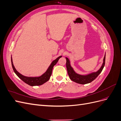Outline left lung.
<instances>
[{"instance_id":"left-lung-1","label":"left lung","mask_w":121,"mask_h":121,"mask_svg":"<svg viewBox=\"0 0 121 121\" xmlns=\"http://www.w3.org/2000/svg\"><path fill=\"white\" fill-rule=\"evenodd\" d=\"M66 58V67L68 71V74L69 78L72 81H74L77 83L80 84H86L89 83L93 81L94 79L96 78L100 74V73L103 69L105 60V53L103 60V63H102L100 68L96 72L91 73L90 74H88L86 75H80L77 73L74 69L71 66L70 61L68 57H65Z\"/></svg>"}]
</instances>
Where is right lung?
Listing matches in <instances>:
<instances>
[{"mask_svg": "<svg viewBox=\"0 0 121 121\" xmlns=\"http://www.w3.org/2000/svg\"><path fill=\"white\" fill-rule=\"evenodd\" d=\"M62 56H60L59 57L56 58V60H53L52 62V63L50 64L48 69H47L46 72L44 73H43L41 76L38 77H28L23 75L19 72H17L15 67H14L12 57H11V61H12V65L14 72L15 73V74L18 77L20 78L23 81L31 86H40L42 85L44 83H46L49 80L50 76L52 74V69L54 65H56V64L58 61V60Z\"/></svg>", "mask_w": 121, "mask_h": 121, "instance_id": "1", "label": "right lung"}]
</instances>
